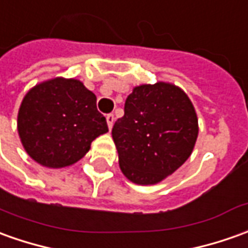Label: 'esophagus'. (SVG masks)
Segmentation results:
<instances>
[{"label": "esophagus", "mask_w": 248, "mask_h": 248, "mask_svg": "<svg viewBox=\"0 0 248 248\" xmlns=\"http://www.w3.org/2000/svg\"><path fill=\"white\" fill-rule=\"evenodd\" d=\"M107 123H108V127H109V129L113 127V124H114V114L113 113L107 114Z\"/></svg>", "instance_id": "1"}]
</instances>
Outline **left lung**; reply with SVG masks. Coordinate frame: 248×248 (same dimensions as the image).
I'll use <instances>...</instances> for the list:
<instances>
[{"instance_id":"1","label":"left lung","mask_w":248,"mask_h":248,"mask_svg":"<svg viewBox=\"0 0 248 248\" xmlns=\"http://www.w3.org/2000/svg\"><path fill=\"white\" fill-rule=\"evenodd\" d=\"M199 135L192 101L171 83L141 85L128 95L112 128L119 165L129 181L158 184L190 156Z\"/></svg>"}]
</instances>
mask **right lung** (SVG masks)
Segmentation results:
<instances>
[{
    "mask_svg": "<svg viewBox=\"0 0 248 248\" xmlns=\"http://www.w3.org/2000/svg\"><path fill=\"white\" fill-rule=\"evenodd\" d=\"M18 135L32 159L46 167H66L108 132L94 93L77 79L55 78L25 94L17 117Z\"/></svg>",
    "mask_w": 248,
    "mask_h": 248,
    "instance_id": "obj_1",
    "label": "right lung"
}]
</instances>
